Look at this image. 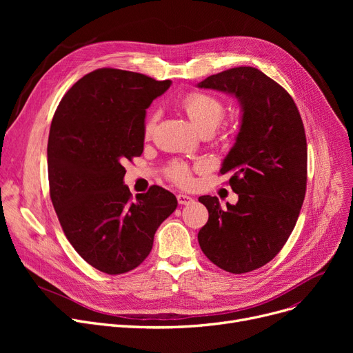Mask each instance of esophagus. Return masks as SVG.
<instances>
[{
  "mask_svg": "<svg viewBox=\"0 0 353 353\" xmlns=\"http://www.w3.org/2000/svg\"><path fill=\"white\" fill-rule=\"evenodd\" d=\"M177 201L179 205H190V203H193V197L188 194H177Z\"/></svg>",
  "mask_w": 353,
  "mask_h": 353,
  "instance_id": "34e87169",
  "label": "esophagus"
}]
</instances>
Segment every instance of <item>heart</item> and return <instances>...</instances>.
Segmentation results:
<instances>
[{
    "label": "heart",
    "instance_id": "1",
    "mask_svg": "<svg viewBox=\"0 0 353 353\" xmlns=\"http://www.w3.org/2000/svg\"><path fill=\"white\" fill-rule=\"evenodd\" d=\"M181 107L188 114L190 123L201 132V130H214L223 119L225 107L217 99L203 94V92H193L183 100ZM156 123V116L148 119L144 127L145 136H150ZM169 176L179 184H188L190 181V170L184 163H174L169 169Z\"/></svg>",
    "mask_w": 353,
    "mask_h": 353
}]
</instances>
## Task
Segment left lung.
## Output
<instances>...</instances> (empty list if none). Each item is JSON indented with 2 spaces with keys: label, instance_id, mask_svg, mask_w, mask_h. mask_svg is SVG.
<instances>
[{
  "label": "left lung",
  "instance_id": "1",
  "mask_svg": "<svg viewBox=\"0 0 353 353\" xmlns=\"http://www.w3.org/2000/svg\"><path fill=\"white\" fill-rule=\"evenodd\" d=\"M197 87L225 92L240 107L239 132L220 169L232 174L239 200L221 208L216 196L199 197L209 212L199 245L220 269L246 273L281 252L299 217L307 172L303 123L289 92L257 68L221 71Z\"/></svg>",
  "mask_w": 353,
  "mask_h": 353
}]
</instances>
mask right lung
<instances>
[{
	"label": "right lung",
	"mask_w": 353,
	"mask_h": 353,
	"mask_svg": "<svg viewBox=\"0 0 353 353\" xmlns=\"http://www.w3.org/2000/svg\"><path fill=\"white\" fill-rule=\"evenodd\" d=\"M172 85L116 68L92 71L59 104L48 136L50 196L71 246L100 272L133 270L177 208L152 186L132 200L124 163L144 148L145 110Z\"/></svg>",
	"instance_id": "obj_1"
}]
</instances>
